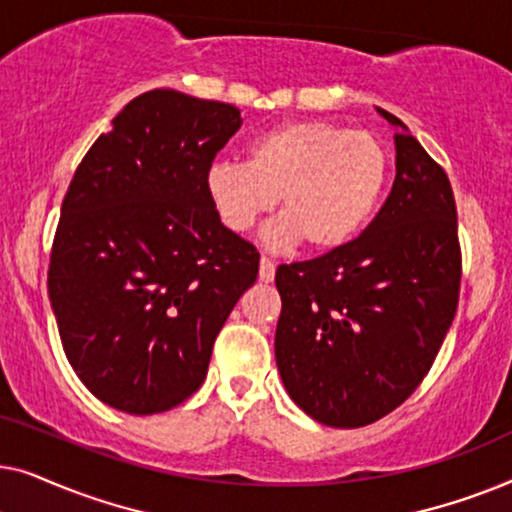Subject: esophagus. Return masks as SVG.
I'll use <instances>...</instances> for the list:
<instances>
[{
  "label": "esophagus",
  "mask_w": 512,
  "mask_h": 512,
  "mask_svg": "<svg viewBox=\"0 0 512 512\" xmlns=\"http://www.w3.org/2000/svg\"><path fill=\"white\" fill-rule=\"evenodd\" d=\"M258 277H261V282H265V284L275 279V263H272L268 256H261V265H258Z\"/></svg>",
  "instance_id": "1"
}]
</instances>
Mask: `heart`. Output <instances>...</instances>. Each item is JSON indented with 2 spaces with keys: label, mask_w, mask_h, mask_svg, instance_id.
<instances>
[{
  "label": "heart",
  "mask_w": 512,
  "mask_h": 512,
  "mask_svg": "<svg viewBox=\"0 0 512 512\" xmlns=\"http://www.w3.org/2000/svg\"><path fill=\"white\" fill-rule=\"evenodd\" d=\"M391 158L380 137L331 121H286L247 146V163H214L205 188L216 216L233 233H247L277 207L284 219L268 233L270 247L305 240L335 251L361 233L380 205Z\"/></svg>",
  "instance_id": "1"
}]
</instances>
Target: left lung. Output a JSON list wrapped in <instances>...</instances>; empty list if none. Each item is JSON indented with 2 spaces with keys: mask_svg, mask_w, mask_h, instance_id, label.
<instances>
[{
  "mask_svg": "<svg viewBox=\"0 0 512 512\" xmlns=\"http://www.w3.org/2000/svg\"><path fill=\"white\" fill-rule=\"evenodd\" d=\"M396 179L345 247L277 268L279 375L293 403L335 429L396 410L429 373L459 303L461 249L450 179L403 121Z\"/></svg>",
  "mask_w": 512,
  "mask_h": 512,
  "instance_id": "8db88e82",
  "label": "left lung"
}]
</instances>
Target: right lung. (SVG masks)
<instances>
[{
	"label": "right lung",
	"instance_id": "1",
	"mask_svg": "<svg viewBox=\"0 0 512 512\" xmlns=\"http://www.w3.org/2000/svg\"><path fill=\"white\" fill-rule=\"evenodd\" d=\"M240 109L158 88L123 107L76 167L48 298L74 373L102 403L156 415L205 382L258 251L223 226L205 177Z\"/></svg>",
	"mask_w": 512,
	"mask_h": 512
}]
</instances>
